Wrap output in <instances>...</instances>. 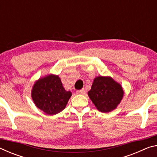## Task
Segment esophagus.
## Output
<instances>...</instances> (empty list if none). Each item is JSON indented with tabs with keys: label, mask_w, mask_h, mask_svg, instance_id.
Masks as SVG:
<instances>
[{
	"label": "esophagus",
	"mask_w": 157,
	"mask_h": 157,
	"mask_svg": "<svg viewBox=\"0 0 157 157\" xmlns=\"http://www.w3.org/2000/svg\"><path fill=\"white\" fill-rule=\"evenodd\" d=\"M76 93H77V94H84L85 93V91H84V89H81V90H78V91H76Z\"/></svg>",
	"instance_id": "esophagus-1"
}]
</instances>
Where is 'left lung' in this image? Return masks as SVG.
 Wrapping results in <instances>:
<instances>
[{
    "mask_svg": "<svg viewBox=\"0 0 157 157\" xmlns=\"http://www.w3.org/2000/svg\"><path fill=\"white\" fill-rule=\"evenodd\" d=\"M88 95L98 111L107 113L116 109L124 91L121 85L111 77L98 76L94 79Z\"/></svg>",
    "mask_w": 157,
    "mask_h": 157,
    "instance_id": "1",
    "label": "left lung"
}]
</instances>
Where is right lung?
<instances>
[{
    "label": "right lung",
    "mask_w": 157,
    "mask_h": 157,
    "mask_svg": "<svg viewBox=\"0 0 157 157\" xmlns=\"http://www.w3.org/2000/svg\"><path fill=\"white\" fill-rule=\"evenodd\" d=\"M72 95L66 91L59 77L49 75L39 78L32 89V98L39 109L48 115H55L63 110Z\"/></svg>",
    "instance_id": "obj_1"
}]
</instances>
